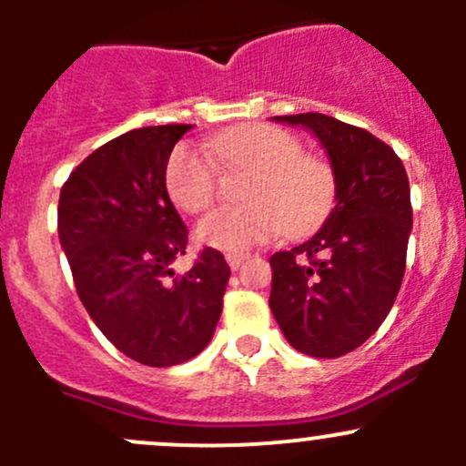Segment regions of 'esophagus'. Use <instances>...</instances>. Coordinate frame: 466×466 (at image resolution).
Segmentation results:
<instances>
[{"label":"esophagus","instance_id":"esophagus-1","mask_svg":"<svg viewBox=\"0 0 466 466\" xmlns=\"http://www.w3.org/2000/svg\"><path fill=\"white\" fill-rule=\"evenodd\" d=\"M248 252H229V255H225V259H228V266L232 268V270H238L241 268V263L248 259Z\"/></svg>","mask_w":466,"mask_h":466}]
</instances>
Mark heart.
Instances as JSON below:
<instances>
[{
    "mask_svg": "<svg viewBox=\"0 0 466 466\" xmlns=\"http://www.w3.org/2000/svg\"><path fill=\"white\" fill-rule=\"evenodd\" d=\"M211 153L225 167H250L255 176L246 189L248 205L223 207L207 214L196 238L207 248L243 252L289 229L311 232L336 203L333 168L316 155L302 153L295 135L268 124L241 126L216 133ZM167 189L173 205L200 214L216 198V167L209 155L191 144L173 150L167 164Z\"/></svg>",
    "mask_w": 466,
    "mask_h": 466,
    "instance_id": "heart-1",
    "label": "heart"
}]
</instances>
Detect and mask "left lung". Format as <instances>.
<instances>
[{"label": "left lung", "instance_id": "1", "mask_svg": "<svg viewBox=\"0 0 466 466\" xmlns=\"http://www.w3.org/2000/svg\"><path fill=\"white\" fill-rule=\"evenodd\" d=\"M320 142L336 207L309 241L270 257V311L286 340L338 359L383 324L401 289L412 229L406 168L388 144L320 112L272 116Z\"/></svg>", "mask_w": 466, "mask_h": 466}]
</instances>
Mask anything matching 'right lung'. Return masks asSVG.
<instances>
[{
	"instance_id": "1",
	"label": "right lung",
	"mask_w": 466,
	"mask_h": 466,
	"mask_svg": "<svg viewBox=\"0 0 466 466\" xmlns=\"http://www.w3.org/2000/svg\"><path fill=\"white\" fill-rule=\"evenodd\" d=\"M187 124L148 126L103 144L60 189L58 237L89 318L128 359L171 368L209 345L229 266L205 248L185 275L171 263L187 228L167 191Z\"/></svg>"
}]
</instances>
